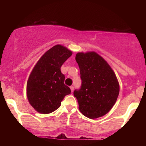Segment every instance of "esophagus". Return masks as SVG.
Returning a JSON list of instances; mask_svg holds the SVG:
<instances>
[{
	"label": "esophagus",
	"mask_w": 146,
	"mask_h": 146,
	"mask_svg": "<svg viewBox=\"0 0 146 146\" xmlns=\"http://www.w3.org/2000/svg\"><path fill=\"white\" fill-rule=\"evenodd\" d=\"M70 89H71V92H73V90H74V88H73V86H70Z\"/></svg>",
	"instance_id": "esophagus-1"
}]
</instances>
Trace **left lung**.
Listing matches in <instances>:
<instances>
[{
  "instance_id": "left-lung-1",
  "label": "left lung",
  "mask_w": 146,
  "mask_h": 146,
  "mask_svg": "<svg viewBox=\"0 0 146 146\" xmlns=\"http://www.w3.org/2000/svg\"><path fill=\"white\" fill-rule=\"evenodd\" d=\"M75 60L82 80L80 89L73 92L79 110L91 119L102 117L117 100L120 87L117 76L107 62L94 51L78 53Z\"/></svg>"
}]
</instances>
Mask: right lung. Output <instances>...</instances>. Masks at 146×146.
Segmentation results:
<instances>
[{
  "label": "right lung",
  "mask_w": 146,
  "mask_h": 146,
  "mask_svg": "<svg viewBox=\"0 0 146 146\" xmlns=\"http://www.w3.org/2000/svg\"><path fill=\"white\" fill-rule=\"evenodd\" d=\"M72 51L60 44L49 49L35 66L27 82L28 101L36 111L48 114L60 107L70 88L64 84L60 68Z\"/></svg>",
  "instance_id": "add662e5"
}]
</instances>
